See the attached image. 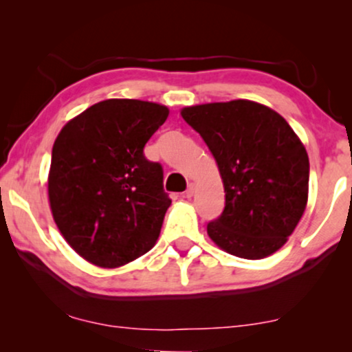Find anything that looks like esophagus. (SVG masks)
<instances>
[{
  "label": "esophagus",
  "instance_id": "esophagus-1",
  "mask_svg": "<svg viewBox=\"0 0 352 352\" xmlns=\"http://www.w3.org/2000/svg\"><path fill=\"white\" fill-rule=\"evenodd\" d=\"M194 194H195V184H194V182H189V184H187L186 197H192Z\"/></svg>",
  "mask_w": 352,
  "mask_h": 352
}]
</instances>
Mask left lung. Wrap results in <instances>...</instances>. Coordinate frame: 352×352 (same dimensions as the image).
<instances>
[{
    "instance_id": "1",
    "label": "left lung",
    "mask_w": 352,
    "mask_h": 352,
    "mask_svg": "<svg viewBox=\"0 0 352 352\" xmlns=\"http://www.w3.org/2000/svg\"><path fill=\"white\" fill-rule=\"evenodd\" d=\"M181 115L213 153L224 184L223 213L206 224L210 239L245 259L276 253L307 204L309 158L295 131L272 109L245 99Z\"/></svg>"
}]
</instances>
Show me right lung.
I'll return each mask as SVG.
<instances>
[{"label":"right lung","mask_w":352,"mask_h":352,"mask_svg":"<svg viewBox=\"0 0 352 352\" xmlns=\"http://www.w3.org/2000/svg\"><path fill=\"white\" fill-rule=\"evenodd\" d=\"M168 113L147 100L107 99L60 129L47 194L60 234L86 261L118 267L155 245L171 199L144 147Z\"/></svg>","instance_id":"obj_1"}]
</instances>
